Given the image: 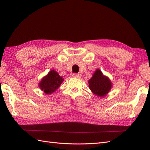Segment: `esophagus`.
Instances as JSON below:
<instances>
[{
	"mask_svg": "<svg viewBox=\"0 0 150 150\" xmlns=\"http://www.w3.org/2000/svg\"><path fill=\"white\" fill-rule=\"evenodd\" d=\"M73 76H74V77H76V78H81L82 76V75L80 74H73Z\"/></svg>",
	"mask_w": 150,
	"mask_h": 150,
	"instance_id": "1",
	"label": "esophagus"
}]
</instances>
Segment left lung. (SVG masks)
<instances>
[{
	"mask_svg": "<svg viewBox=\"0 0 150 150\" xmlns=\"http://www.w3.org/2000/svg\"><path fill=\"white\" fill-rule=\"evenodd\" d=\"M88 82L92 92L101 97L105 96L112 86L110 80L107 76H103L100 69H96Z\"/></svg>",
	"mask_w": 150,
	"mask_h": 150,
	"instance_id": "obj_1",
	"label": "left lung"
}]
</instances>
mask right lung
Here are the masks:
<instances>
[{
	"label": "right lung",
	"instance_id": "add662e5",
	"mask_svg": "<svg viewBox=\"0 0 150 150\" xmlns=\"http://www.w3.org/2000/svg\"><path fill=\"white\" fill-rule=\"evenodd\" d=\"M63 80L61 76H59L57 71L52 70L41 80L39 86L45 93L49 95L58 89L61 83L63 82Z\"/></svg>",
	"mask_w": 150,
	"mask_h": 150
}]
</instances>
